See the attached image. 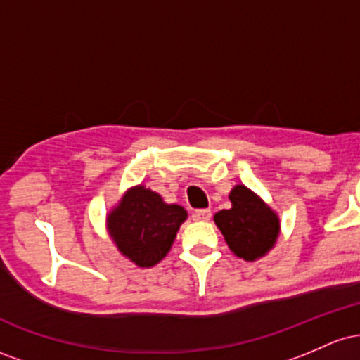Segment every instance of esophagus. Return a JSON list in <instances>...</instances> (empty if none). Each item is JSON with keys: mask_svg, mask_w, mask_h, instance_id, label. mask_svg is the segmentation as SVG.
Returning a JSON list of instances; mask_svg holds the SVG:
<instances>
[{"mask_svg": "<svg viewBox=\"0 0 360 360\" xmlns=\"http://www.w3.org/2000/svg\"><path fill=\"white\" fill-rule=\"evenodd\" d=\"M212 218V212L210 210H194L193 220L196 221H208Z\"/></svg>", "mask_w": 360, "mask_h": 360, "instance_id": "obj_1", "label": "esophagus"}]
</instances>
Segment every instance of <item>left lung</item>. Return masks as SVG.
Instances as JSON below:
<instances>
[{
  "label": "left lung",
  "instance_id": "left-lung-1",
  "mask_svg": "<svg viewBox=\"0 0 360 360\" xmlns=\"http://www.w3.org/2000/svg\"><path fill=\"white\" fill-rule=\"evenodd\" d=\"M232 208L213 217L230 250L243 260H255L274 247L279 235V218L255 193L243 184L230 193Z\"/></svg>",
  "mask_w": 360,
  "mask_h": 360
}]
</instances>
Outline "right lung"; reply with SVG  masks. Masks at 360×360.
<instances>
[{
	"instance_id": "add662e5",
	"label": "right lung",
	"mask_w": 360,
	"mask_h": 360,
	"mask_svg": "<svg viewBox=\"0 0 360 360\" xmlns=\"http://www.w3.org/2000/svg\"><path fill=\"white\" fill-rule=\"evenodd\" d=\"M186 218L183 206L164 203L160 194L140 184L123 194L106 218V225L115 245L127 259L139 267H152L171 250Z\"/></svg>"
}]
</instances>
